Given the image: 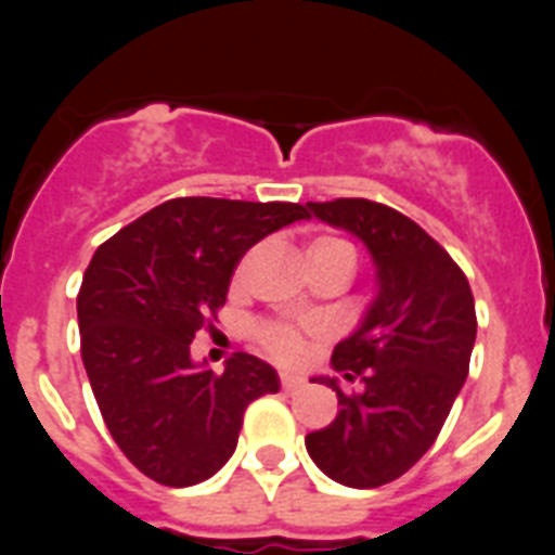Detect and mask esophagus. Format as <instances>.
Masks as SVG:
<instances>
[{"mask_svg":"<svg viewBox=\"0 0 555 555\" xmlns=\"http://www.w3.org/2000/svg\"><path fill=\"white\" fill-rule=\"evenodd\" d=\"M302 384H306V380H302L300 375H292V372H281V386H283V391H297Z\"/></svg>","mask_w":555,"mask_h":555,"instance_id":"34e87169","label":"esophagus"}]
</instances>
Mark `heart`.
Masks as SVG:
<instances>
[{
    "label": "heart",
    "mask_w": 555,
    "mask_h": 555,
    "mask_svg": "<svg viewBox=\"0 0 555 555\" xmlns=\"http://www.w3.org/2000/svg\"><path fill=\"white\" fill-rule=\"evenodd\" d=\"M325 255H341V258H350L356 263V255H352L350 244L336 238V235H320L308 247V258H325ZM253 338L255 345L261 347L263 352H269L272 358H278V361H297L306 352L308 345V333L283 320L258 322L253 327Z\"/></svg>",
    "instance_id": "1"
}]
</instances>
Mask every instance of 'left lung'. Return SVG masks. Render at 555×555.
Instances as JSON below:
<instances>
[{
  "instance_id": "left-lung-1",
  "label": "left lung",
  "mask_w": 555,
  "mask_h": 555,
  "mask_svg": "<svg viewBox=\"0 0 555 555\" xmlns=\"http://www.w3.org/2000/svg\"><path fill=\"white\" fill-rule=\"evenodd\" d=\"M308 210L370 247L380 292L331 358L361 389L331 380L341 409L306 436V448L336 483L384 487L428 453L467 380L478 327L473 288L448 249L389 205L341 197Z\"/></svg>"
}]
</instances>
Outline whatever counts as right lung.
Listing matches in <instances>:
<instances>
[{
	"mask_svg": "<svg viewBox=\"0 0 555 555\" xmlns=\"http://www.w3.org/2000/svg\"><path fill=\"white\" fill-rule=\"evenodd\" d=\"M297 203L178 197L111 235L77 294L80 352L113 442L164 487H194L233 455L244 411L278 391L261 358L233 352L197 370L191 341L228 300L263 235L308 219Z\"/></svg>",
	"mask_w": 555,
	"mask_h": 555,
	"instance_id": "right-lung-1",
	"label": "right lung"
}]
</instances>
